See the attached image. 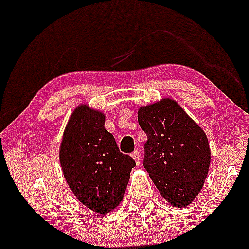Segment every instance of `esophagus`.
I'll list each match as a JSON object with an SVG mask.
<instances>
[{"label":"esophagus","mask_w":249,"mask_h":249,"mask_svg":"<svg viewBox=\"0 0 249 249\" xmlns=\"http://www.w3.org/2000/svg\"><path fill=\"white\" fill-rule=\"evenodd\" d=\"M132 158L134 159L135 162H136V164L139 165L140 162H141V155H140L139 150H135L134 152H133V153H132Z\"/></svg>","instance_id":"obj_1"}]
</instances>
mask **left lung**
Instances as JSON below:
<instances>
[{
    "label": "left lung",
    "instance_id": "obj_1",
    "mask_svg": "<svg viewBox=\"0 0 249 249\" xmlns=\"http://www.w3.org/2000/svg\"><path fill=\"white\" fill-rule=\"evenodd\" d=\"M141 128L146 133L143 165L161 196L176 207H187L202 189L210 165L205 132L173 99L141 107Z\"/></svg>",
    "mask_w": 249,
    "mask_h": 249
}]
</instances>
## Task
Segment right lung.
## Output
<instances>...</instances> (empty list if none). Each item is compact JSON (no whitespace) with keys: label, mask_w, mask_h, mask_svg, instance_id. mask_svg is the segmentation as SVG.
<instances>
[{"label":"right lung","mask_w":249,"mask_h":249,"mask_svg":"<svg viewBox=\"0 0 249 249\" xmlns=\"http://www.w3.org/2000/svg\"><path fill=\"white\" fill-rule=\"evenodd\" d=\"M105 116L87 105L73 110L60 145V164L77 199L95 213L105 214L122 200L135 166L120 152L113 134L105 129Z\"/></svg>","instance_id":"add662e5"}]
</instances>
